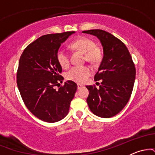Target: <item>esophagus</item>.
Returning a JSON list of instances; mask_svg holds the SVG:
<instances>
[{
  "label": "esophagus",
  "instance_id": "34e87169",
  "mask_svg": "<svg viewBox=\"0 0 155 155\" xmlns=\"http://www.w3.org/2000/svg\"><path fill=\"white\" fill-rule=\"evenodd\" d=\"M83 87V85L81 84H77V88H78V90H79V89H81V87Z\"/></svg>",
  "mask_w": 155,
  "mask_h": 155
}]
</instances>
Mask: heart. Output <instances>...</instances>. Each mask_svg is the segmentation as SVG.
<instances>
[{
    "instance_id": "1",
    "label": "heart",
    "mask_w": 155,
    "mask_h": 155,
    "mask_svg": "<svg viewBox=\"0 0 155 155\" xmlns=\"http://www.w3.org/2000/svg\"><path fill=\"white\" fill-rule=\"evenodd\" d=\"M71 47L81 52L85 53V59L90 63H95L101 59L100 50L95 47V44L92 39L84 36H80L71 44ZM57 60L60 66L66 68L70 65L68 54L64 49H59L57 52ZM92 69L87 65L72 67L66 74L68 79L77 83H82L91 75Z\"/></svg>"
}]
</instances>
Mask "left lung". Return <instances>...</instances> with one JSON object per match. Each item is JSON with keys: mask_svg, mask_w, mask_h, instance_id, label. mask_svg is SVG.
Instances as JSON below:
<instances>
[{"mask_svg": "<svg viewBox=\"0 0 155 155\" xmlns=\"http://www.w3.org/2000/svg\"><path fill=\"white\" fill-rule=\"evenodd\" d=\"M84 33L93 35L100 40L104 56L95 81L101 80L99 88L87 86V102L96 116L110 118L123 109L128 102L136 78V68L131 55L124 43L108 32L90 30Z\"/></svg>", "mask_w": 155, "mask_h": 155, "instance_id": "obj_1", "label": "left lung"}]
</instances>
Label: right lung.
I'll return each instance as SVG.
<instances>
[{
	"label": "right lung",
	"instance_id": "obj_1",
	"mask_svg": "<svg viewBox=\"0 0 155 155\" xmlns=\"http://www.w3.org/2000/svg\"><path fill=\"white\" fill-rule=\"evenodd\" d=\"M74 31L44 35L23 51L19 62L17 83L26 107L39 120L56 122L68 114L77 85L67 81L62 83V67L57 60L61 44Z\"/></svg>",
	"mask_w": 155,
	"mask_h": 155
}]
</instances>
